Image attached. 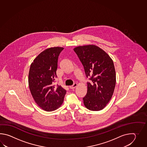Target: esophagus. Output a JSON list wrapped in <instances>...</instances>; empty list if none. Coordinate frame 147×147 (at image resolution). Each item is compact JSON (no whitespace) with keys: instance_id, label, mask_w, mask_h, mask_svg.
Masks as SVG:
<instances>
[{"instance_id":"obj_1","label":"esophagus","mask_w":147,"mask_h":147,"mask_svg":"<svg viewBox=\"0 0 147 147\" xmlns=\"http://www.w3.org/2000/svg\"><path fill=\"white\" fill-rule=\"evenodd\" d=\"M77 86V84H73L71 86H70L69 88H70V89H72L75 88Z\"/></svg>"}]
</instances>
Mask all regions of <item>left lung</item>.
<instances>
[{
    "label": "left lung",
    "mask_w": 147,
    "mask_h": 147,
    "mask_svg": "<svg viewBox=\"0 0 147 147\" xmlns=\"http://www.w3.org/2000/svg\"><path fill=\"white\" fill-rule=\"evenodd\" d=\"M74 50L84 66L87 77V93L83 98L84 106L91 111L103 109L113 96L116 86L113 62L104 50L94 45L76 47Z\"/></svg>",
    "instance_id": "left-lung-1"
}]
</instances>
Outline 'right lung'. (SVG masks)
<instances>
[{
  "label": "right lung",
  "mask_w": 147,
  "mask_h": 147,
  "mask_svg": "<svg viewBox=\"0 0 147 147\" xmlns=\"http://www.w3.org/2000/svg\"><path fill=\"white\" fill-rule=\"evenodd\" d=\"M63 47L47 48L31 63L28 84L36 103L42 109L52 111L63 104L66 90L61 86L53 85L57 78L58 59Z\"/></svg>",
  "instance_id": "obj_1"
}]
</instances>
